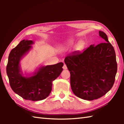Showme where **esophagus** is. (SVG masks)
<instances>
[{"instance_id":"esophagus-1","label":"esophagus","mask_w":124,"mask_h":124,"mask_svg":"<svg viewBox=\"0 0 124 124\" xmlns=\"http://www.w3.org/2000/svg\"><path fill=\"white\" fill-rule=\"evenodd\" d=\"M62 68H63V69H65V70L67 69V67L66 65V64H64V65H63V67H62Z\"/></svg>"}]
</instances>
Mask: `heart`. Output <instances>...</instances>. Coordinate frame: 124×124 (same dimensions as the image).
Instances as JSON below:
<instances>
[{
  "label": "heart",
  "instance_id": "1",
  "mask_svg": "<svg viewBox=\"0 0 124 124\" xmlns=\"http://www.w3.org/2000/svg\"><path fill=\"white\" fill-rule=\"evenodd\" d=\"M73 41H69L68 42V45H67V46H71V45L73 44ZM83 47H84V43L83 42L81 41V42H80L79 43H78V44L76 46V50H77L78 51H80L82 49H83ZM62 48H63V47H62Z\"/></svg>",
  "mask_w": 124,
  "mask_h": 124
}]
</instances>
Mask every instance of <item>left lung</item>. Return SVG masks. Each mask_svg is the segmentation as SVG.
Segmentation results:
<instances>
[{
	"instance_id": "8db88e82",
	"label": "left lung",
	"mask_w": 124,
	"mask_h": 124,
	"mask_svg": "<svg viewBox=\"0 0 124 124\" xmlns=\"http://www.w3.org/2000/svg\"><path fill=\"white\" fill-rule=\"evenodd\" d=\"M105 42L91 45L83 52L65 58L70 73L71 87L75 95L86 100L98 99L113 86L117 70L116 54L107 35L99 31Z\"/></svg>"
}]
</instances>
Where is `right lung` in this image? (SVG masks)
<instances>
[{
  "label": "right lung",
  "mask_w": 124,
  "mask_h": 124,
  "mask_svg": "<svg viewBox=\"0 0 124 124\" xmlns=\"http://www.w3.org/2000/svg\"><path fill=\"white\" fill-rule=\"evenodd\" d=\"M32 43L31 40H23L11 51L6 70L10 85L14 93L25 100L39 101L50 95L52 82L61 74L63 63L61 62L43 66L30 78L22 76L19 66L20 59L31 47Z\"/></svg>",
  "instance_id": "right-lung-1"
}]
</instances>
